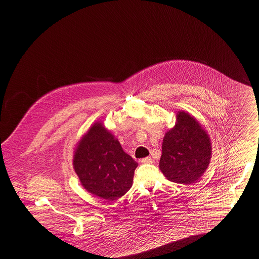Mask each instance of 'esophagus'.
I'll return each instance as SVG.
<instances>
[{"label":"esophagus","instance_id":"34e87169","mask_svg":"<svg viewBox=\"0 0 259 259\" xmlns=\"http://www.w3.org/2000/svg\"><path fill=\"white\" fill-rule=\"evenodd\" d=\"M141 162H143V163H152V158H151V157L143 158V159L141 160Z\"/></svg>","mask_w":259,"mask_h":259}]
</instances>
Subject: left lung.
<instances>
[{
  "label": "left lung",
  "mask_w": 259,
  "mask_h": 259,
  "mask_svg": "<svg viewBox=\"0 0 259 259\" xmlns=\"http://www.w3.org/2000/svg\"><path fill=\"white\" fill-rule=\"evenodd\" d=\"M211 150L207 131L193 115L180 110L175 126L164 134L159 168L171 182H197L210 163Z\"/></svg>",
  "instance_id": "obj_1"
}]
</instances>
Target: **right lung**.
Returning a JSON list of instances; mask_svg holds the SVG:
<instances>
[{
    "label": "right lung",
    "mask_w": 259,
    "mask_h": 259,
    "mask_svg": "<svg viewBox=\"0 0 259 259\" xmlns=\"http://www.w3.org/2000/svg\"><path fill=\"white\" fill-rule=\"evenodd\" d=\"M73 165L86 192L115 201L131 188L139 163L104 124L96 122L77 143Z\"/></svg>",
    "instance_id": "add662e5"
}]
</instances>
